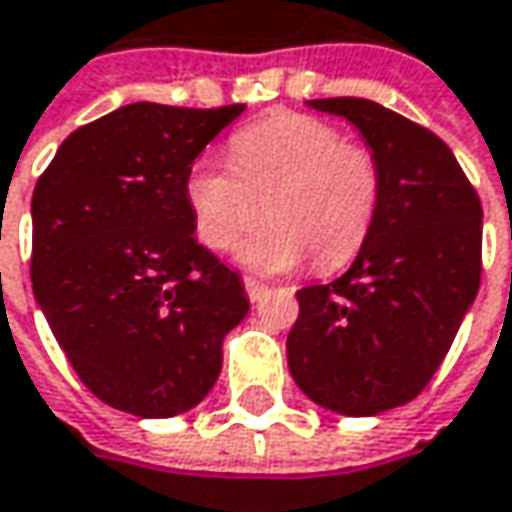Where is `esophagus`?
<instances>
[{
	"label": "esophagus",
	"instance_id": "1",
	"mask_svg": "<svg viewBox=\"0 0 512 512\" xmlns=\"http://www.w3.org/2000/svg\"><path fill=\"white\" fill-rule=\"evenodd\" d=\"M243 287H246V296H249L252 302H260V299L269 293V287H266L263 281H257V278H243Z\"/></svg>",
	"mask_w": 512,
	"mask_h": 512
}]
</instances>
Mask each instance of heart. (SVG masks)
<instances>
[{"mask_svg": "<svg viewBox=\"0 0 512 512\" xmlns=\"http://www.w3.org/2000/svg\"><path fill=\"white\" fill-rule=\"evenodd\" d=\"M196 234L213 252H231L260 219L269 225L243 246L257 272H284L310 255L313 269L346 266L366 246L381 196L378 155L349 143L322 119L287 114L243 128L231 166L196 161L184 181Z\"/></svg>", "mask_w": 512, "mask_h": 512, "instance_id": "1", "label": "heart"}]
</instances>
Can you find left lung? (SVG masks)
Returning <instances> with one entry per match:
<instances>
[{
	"mask_svg": "<svg viewBox=\"0 0 512 512\" xmlns=\"http://www.w3.org/2000/svg\"><path fill=\"white\" fill-rule=\"evenodd\" d=\"M384 169L375 228L351 269L296 293L290 375L343 416H375L428 387L481 287V199L434 131L390 108L337 96Z\"/></svg>",
	"mask_w": 512,
	"mask_h": 512,
	"instance_id": "1",
	"label": "left lung"
}]
</instances>
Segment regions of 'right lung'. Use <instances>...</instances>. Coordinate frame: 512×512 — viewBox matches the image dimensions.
I'll return each mask as SVG.
<instances>
[{
    "label": "right lung",
    "mask_w": 512,
    "mask_h": 512,
    "mask_svg": "<svg viewBox=\"0 0 512 512\" xmlns=\"http://www.w3.org/2000/svg\"><path fill=\"white\" fill-rule=\"evenodd\" d=\"M243 105L134 102L75 128L31 196V290L81 384L143 419L196 407L249 313L196 243L184 181Z\"/></svg>",
    "instance_id": "obj_1"
}]
</instances>
